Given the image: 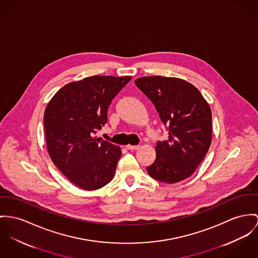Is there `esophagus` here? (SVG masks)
Here are the masks:
<instances>
[{"label": "esophagus", "mask_w": 258, "mask_h": 258, "mask_svg": "<svg viewBox=\"0 0 258 258\" xmlns=\"http://www.w3.org/2000/svg\"><path fill=\"white\" fill-rule=\"evenodd\" d=\"M126 147V149H128V150H137V149H139V145H126L125 146Z\"/></svg>", "instance_id": "1"}]
</instances>
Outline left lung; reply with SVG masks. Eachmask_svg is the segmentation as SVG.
<instances>
[{
  "mask_svg": "<svg viewBox=\"0 0 258 258\" xmlns=\"http://www.w3.org/2000/svg\"><path fill=\"white\" fill-rule=\"evenodd\" d=\"M152 101L169 138L155 146L156 159L147 173L154 179L176 183L190 177L212 140V114L207 101L191 83L178 78L144 77L135 81Z\"/></svg>",
  "mask_w": 258,
  "mask_h": 258,
  "instance_id": "obj_1",
  "label": "left lung"
}]
</instances>
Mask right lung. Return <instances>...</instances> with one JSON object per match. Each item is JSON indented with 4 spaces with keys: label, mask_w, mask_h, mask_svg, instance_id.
<instances>
[{
    "label": "right lung",
    "mask_w": 258,
    "mask_h": 258,
    "mask_svg": "<svg viewBox=\"0 0 258 258\" xmlns=\"http://www.w3.org/2000/svg\"><path fill=\"white\" fill-rule=\"evenodd\" d=\"M132 80L93 76L62 86L44 112L48 153L59 171L85 190L109 183L121 155L118 145L97 138L114 97Z\"/></svg>",
    "instance_id": "right-lung-1"
}]
</instances>
